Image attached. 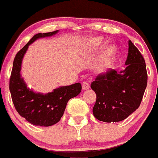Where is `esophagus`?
Instances as JSON below:
<instances>
[{"instance_id":"34e87169","label":"esophagus","mask_w":158,"mask_h":158,"mask_svg":"<svg viewBox=\"0 0 158 158\" xmlns=\"http://www.w3.org/2000/svg\"><path fill=\"white\" fill-rule=\"evenodd\" d=\"M90 88V84H89V83L87 82V81H84V82H83L82 84V89L84 90H87V89Z\"/></svg>"}]
</instances>
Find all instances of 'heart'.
<instances>
[{"instance_id":"1","label":"heart","mask_w":158,"mask_h":158,"mask_svg":"<svg viewBox=\"0 0 158 158\" xmlns=\"http://www.w3.org/2000/svg\"><path fill=\"white\" fill-rule=\"evenodd\" d=\"M103 44V40L100 37L91 38L87 41V48L90 50H96ZM117 48L114 45H110L106 47L99 58L97 69L99 71H104L110 66L116 55Z\"/></svg>"}]
</instances>
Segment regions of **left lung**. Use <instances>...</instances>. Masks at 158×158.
Masks as SVG:
<instances>
[{"label": "left lung", "instance_id": "1", "mask_svg": "<svg viewBox=\"0 0 158 158\" xmlns=\"http://www.w3.org/2000/svg\"><path fill=\"white\" fill-rule=\"evenodd\" d=\"M126 65L119 72L110 69L100 74L91 83L90 87L97 95L93 113L100 121H123L141 104L147 87V70L144 58L131 40Z\"/></svg>", "mask_w": 158, "mask_h": 158}]
</instances>
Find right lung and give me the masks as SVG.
<instances>
[{"instance_id":"obj_1","label":"right lung","mask_w":158,"mask_h":158,"mask_svg":"<svg viewBox=\"0 0 158 158\" xmlns=\"http://www.w3.org/2000/svg\"><path fill=\"white\" fill-rule=\"evenodd\" d=\"M58 32L56 30L35 35L17 53L14 60L9 85L11 98L17 113L34 126L47 127L59 122L68 100L78 95L82 88L80 83H76L43 94L30 90L21 77V64L29 45L38 39L52 36Z\"/></svg>"}]
</instances>
